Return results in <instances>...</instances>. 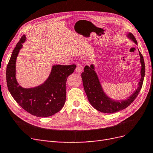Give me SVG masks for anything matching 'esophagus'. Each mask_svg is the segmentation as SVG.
<instances>
[{
    "instance_id": "obj_1",
    "label": "esophagus",
    "mask_w": 153,
    "mask_h": 153,
    "mask_svg": "<svg viewBox=\"0 0 153 153\" xmlns=\"http://www.w3.org/2000/svg\"><path fill=\"white\" fill-rule=\"evenodd\" d=\"M76 72L78 73V74H81L82 71V69L80 67V66H77L76 69Z\"/></svg>"
}]
</instances>
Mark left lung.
<instances>
[{
  "label": "left lung",
  "mask_w": 153,
  "mask_h": 153,
  "mask_svg": "<svg viewBox=\"0 0 153 153\" xmlns=\"http://www.w3.org/2000/svg\"><path fill=\"white\" fill-rule=\"evenodd\" d=\"M127 37L137 45V42L132 34L130 32L128 33ZM138 51L141 65L140 72L141 79L137 84V88L127 99H121V100H114L109 97L105 94L102 87L97 72H96L94 65L92 64L90 67L88 65L85 66L84 72H82L81 76L82 79L83 86L85 94L93 108H94L99 111L104 112V113L111 114L124 109L134 101L140 92L145 76L144 58L139 49Z\"/></svg>",
  "instance_id": "left-lung-1"
}]
</instances>
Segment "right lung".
Instances as JSON below:
<instances>
[{
  "label": "right lung",
  "mask_w": 153,
  "mask_h": 153,
  "mask_svg": "<svg viewBox=\"0 0 153 153\" xmlns=\"http://www.w3.org/2000/svg\"><path fill=\"white\" fill-rule=\"evenodd\" d=\"M25 41L26 36L24 35L13 50L7 66V85L13 98L24 110L37 117H49L57 113L64 106L66 81L74 72L76 65H52L49 77L42 84L31 88H22L16 79V63Z\"/></svg>",
  "instance_id": "add662e5"
}]
</instances>
